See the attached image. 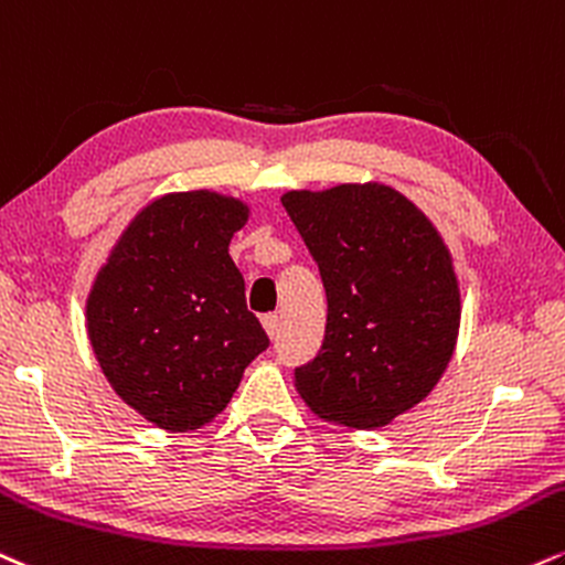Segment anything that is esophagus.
Here are the masks:
<instances>
[{
    "instance_id": "1",
    "label": "esophagus",
    "mask_w": 565,
    "mask_h": 565,
    "mask_svg": "<svg viewBox=\"0 0 565 565\" xmlns=\"http://www.w3.org/2000/svg\"><path fill=\"white\" fill-rule=\"evenodd\" d=\"M278 326H281V318H278L276 312H268V316H263V329L268 331L270 339L278 334Z\"/></svg>"
}]
</instances>
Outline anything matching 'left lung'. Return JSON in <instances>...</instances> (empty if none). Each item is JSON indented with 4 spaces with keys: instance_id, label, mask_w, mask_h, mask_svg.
Listing matches in <instances>:
<instances>
[{
    "instance_id": "8db88e82",
    "label": "left lung",
    "mask_w": 565,
    "mask_h": 565,
    "mask_svg": "<svg viewBox=\"0 0 565 565\" xmlns=\"http://www.w3.org/2000/svg\"><path fill=\"white\" fill-rule=\"evenodd\" d=\"M281 205L321 270V352L295 369L316 416L379 429L429 394L450 363L460 289L450 249L407 196L384 183L287 192Z\"/></svg>"
}]
</instances>
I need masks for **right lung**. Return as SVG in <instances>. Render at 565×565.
<instances>
[{"label": "right lung", "instance_id": "right-lung-1", "mask_svg": "<svg viewBox=\"0 0 565 565\" xmlns=\"http://www.w3.org/2000/svg\"><path fill=\"white\" fill-rule=\"evenodd\" d=\"M249 217L234 196L175 192L141 207L86 300V329L115 394L154 426L213 420L268 348L228 255Z\"/></svg>", "mask_w": 565, "mask_h": 565}]
</instances>
